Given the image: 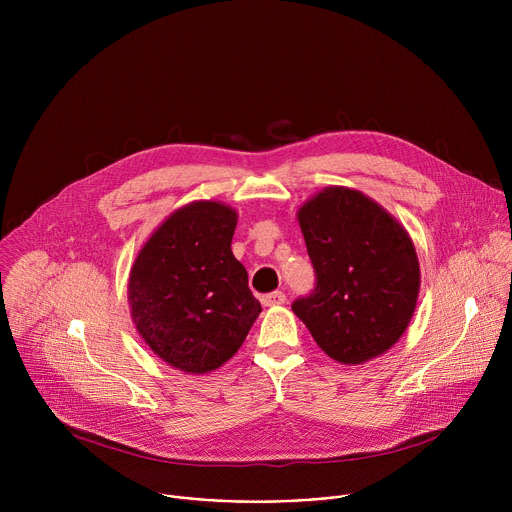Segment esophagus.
Wrapping results in <instances>:
<instances>
[{
	"label": "esophagus",
	"instance_id": "1",
	"mask_svg": "<svg viewBox=\"0 0 512 512\" xmlns=\"http://www.w3.org/2000/svg\"><path fill=\"white\" fill-rule=\"evenodd\" d=\"M261 302H263V306H271V308L283 306L285 304V294H283V291H271V294L261 298Z\"/></svg>",
	"mask_w": 512,
	"mask_h": 512
}]
</instances>
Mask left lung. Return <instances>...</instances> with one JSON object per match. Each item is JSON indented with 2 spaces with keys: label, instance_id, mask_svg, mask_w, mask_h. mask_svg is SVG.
Listing matches in <instances>:
<instances>
[{
  "label": "left lung",
  "instance_id": "left-lung-1",
  "mask_svg": "<svg viewBox=\"0 0 512 512\" xmlns=\"http://www.w3.org/2000/svg\"><path fill=\"white\" fill-rule=\"evenodd\" d=\"M316 289L291 304L336 362L385 354L407 330L419 296V259L403 225L379 202L328 186L298 210Z\"/></svg>",
  "mask_w": 512,
  "mask_h": 512
}]
</instances>
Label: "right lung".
Instances as JSON below:
<instances>
[{
	"label": "right lung",
	"instance_id": "right-lung-1",
	"mask_svg": "<svg viewBox=\"0 0 512 512\" xmlns=\"http://www.w3.org/2000/svg\"><path fill=\"white\" fill-rule=\"evenodd\" d=\"M237 218L223 202L194 200L150 235L129 271L131 320L176 371L223 367L261 314L247 269L231 251Z\"/></svg>",
	"mask_w": 512,
	"mask_h": 512
}]
</instances>
